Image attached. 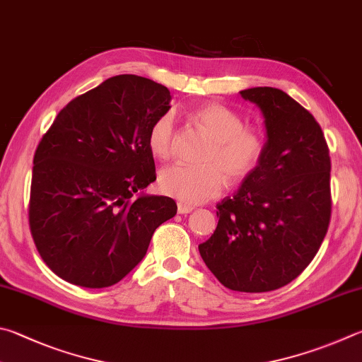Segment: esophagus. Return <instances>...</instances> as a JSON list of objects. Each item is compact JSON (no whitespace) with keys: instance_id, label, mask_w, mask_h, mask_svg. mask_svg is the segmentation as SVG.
<instances>
[{"instance_id":"34e87169","label":"esophagus","mask_w":362,"mask_h":362,"mask_svg":"<svg viewBox=\"0 0 362 362\" xmlns=\"http://www.w3.org/2000/svg\"><path fill=\"white\" fill-rule=\"evenodd\" d=\"M193 209H194V207L187 206V204H183V202L177 204V212L182 214V215H187V214H189V212H193Z\"/></svg>"}]
</instances>
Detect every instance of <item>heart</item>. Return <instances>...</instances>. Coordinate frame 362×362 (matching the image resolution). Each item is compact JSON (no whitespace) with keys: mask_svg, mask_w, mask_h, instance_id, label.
I'll list each match as a JSON object with an SVG mask.
<instances>
[{"mask_svg":"<svg viewBox=\"0 0 362 362\" xmlns=\"http://www.w3.org/2000/svg\"><path fill=\"white\" fill-rule=\"evenodd\" d=\"M194 120L206 131L212 146L204 155L206 166L173 164L160 173V188L183 204H201L220 196L228 183L240 182L258 168L264 155V137L247 128L244 118L220 103H206L194 110ZM175 115L164 112L148 129V148L156 158L168 160L175 146Z\"/></svg>","mask_w":362,"mask_h":362,"instance_id":"1","label":"heart"}]
</instances>
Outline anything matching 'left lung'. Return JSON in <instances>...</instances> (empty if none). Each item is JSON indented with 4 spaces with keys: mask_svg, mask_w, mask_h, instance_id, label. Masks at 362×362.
<instances>
[{
    "mask_svg": "<svg viewBox=\"0 0 362 362\" xmlns=\"http://www.w3.org/2000/svg\"><path fill=\"white\" fill-rule=\"evenodd\" d=\"M261 110L266 148L231 198L216 204L218 225L199 245L223 286L242 293L277 290L310 264L331 220V158L313 115L285 91H240Z\"/></svg>",
    "mask_w": 362,
    "mask_h": 362,
    "instance_id": "left-lung-1",
    "label": "left lung"
}]
</instances>
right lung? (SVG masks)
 <instances>
[{
  "label": "right lung",
  "mask_w": 362,
  "mask_h": 362,
  "mask_svg": "<svg viewBox=\"0 0 362 362\" xmlns=\"http://www.w3.org/2000/svg\"><path fill=\"white\" fill-rule=\"evenodd\" d=\"M169 103V90L150 78L110 77L63 107L39 142L30 228L60 279L83 288L118 284L177 214L174 199L144 193L156 180L148 129Z\"/></svg>",
  "instance_id": "right-lung-1"
}]
</instances>
